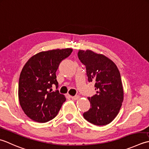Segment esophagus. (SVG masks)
Returning a JSON list of instances; mask_svg holds the SVG:
<instances>
[{
    "label": "esophagus",
    "instance_id": "esophagus-1",
    "mask_svg": "<svg viewBox=\"0 0 149 149\" xmlns=\"http://www.w3.org/2000/svg\"><path fill=\"white\" fill-rule=\"evenodd\" d=\"M71 98L72 100H78L79 98H80V96L77 95V96H71Z\"/></svg>",
    "mask_w": 149,
    "mask_h": 149
}]
</instances>
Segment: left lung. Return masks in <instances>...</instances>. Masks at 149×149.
<instances>
[{"label":"left lung","mask_w":149,"mask_h":149,"mask_svg":"<svg viewBox=\"0 0 149 149\" xmlns=\"http://www.w3.org/2000/svg\"><path fill=\"white\" fill-rule=\"evenodd\" d=\"M78 58L86 65L88 81L95 83V95L89 97V110L83 116L96 125L110 123L118 115L123 101V88L116 65L102 54L79 50Z\"/></svg>","instance_id":"1"}]
</instances>
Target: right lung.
I'll use <instances>...</instances> for the list:
<instances>
[{"mask_svg": "<svg viewBox=\"0 0 149 149\" xmlns=\"http://www.w3.org/2000/svg\"><path fill=\"white\" fill-rule=\"evenodd\" d=\"M72 49L42 51L30 58L23 67L19 82V99L23 111L30 119L47 122L55 117L65 101L57 89L56 72L60 63L70 55Z\"/></svg>", "mask_w": 149, "mask_h": 149, "instance_id": "right-lung-1", "label": "right lung"}]
</instances>
